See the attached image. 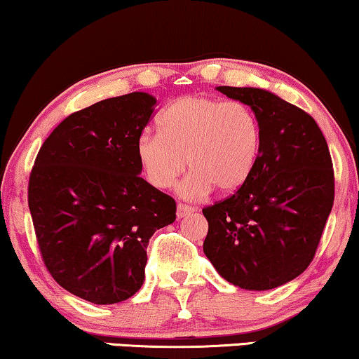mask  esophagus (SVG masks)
Instances as JSON below:
<instances>
[{
  "mask_svg": "<svg viewBox=\"0 0 359 359\" xmlns=\"http://www.w3.org/2000/svg\"><path fill=\"white\" fill-rule=\"evenodd\" d=\"M194 208H191V205H186V204H178V208H176V215H178V219H183V217H188L189 214L194 212Z\"/></svg>",
  "mask_w": 359,
  "mask_h": 359,
  "instance_id": "obj_1",
  "label": "esophagus"
}]
</instances>
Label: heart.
Here are the masks:
<instances>
[{
    "mask_svg": "<svg viewBox=\"0 0 359 359\" xmlns=\"http://www.w3.org/2000/svg\"><path fill=\"white\" fill-rule=\"evenodd\" d=\"M161 132H142L137 158L158 189H168L184 173L180 194L198 199L214 188L220 194L238 191L252 173L262 144V129L252 107L242 101L183 96L160 117Z\"/></svg>",
    "mask_w": 359,
    "mask_h": 359,
    "instance_id": "b5f03b06",
    "label": "heart"
}]
</instances>
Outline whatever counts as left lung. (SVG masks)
Instances as JSON below:
<instances>
[{
  "label": "left lung",
  "mask_w": 359,
  "mask_h": 359,
  "mask_svg": "<svg viewBox=\"0 0 359 359\" xmlns=\"http://www.w3.org/2000/svg\"><path fill=\"white\" fill-rule=\"evenodd\" d=\"M257 114L258 158L230 198L203 209L204 253L225 281L248 291L283 286L306 271L333 205L325 137L306 111L262 88L217 86Z\"/></svg>",
  "instance_id": "8db88e82"
}]
</instances>
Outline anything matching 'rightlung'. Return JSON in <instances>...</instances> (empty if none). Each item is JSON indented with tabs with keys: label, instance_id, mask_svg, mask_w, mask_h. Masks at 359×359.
I'll return each instance as SVG.
<instances>
[{
	"label": "right lung",
	"instance_id": "right-lung-1",
	"mask_svg": "<svg viewBox=\"0 0 359 359\" xmlns=\"http://www.w3.org/2000/svg\"><path fill=\"white\" fill-rule=\"evenodd\" d=\"M155 104L135 91L73 112L47 137L31 171L29 210L43 263L88 302L134 296L150 237L176 219L175 199L140 178L137 139Z\"/></svg>",
	"mask_w": 359,
	"mask_h": 359
}]
</instances>
